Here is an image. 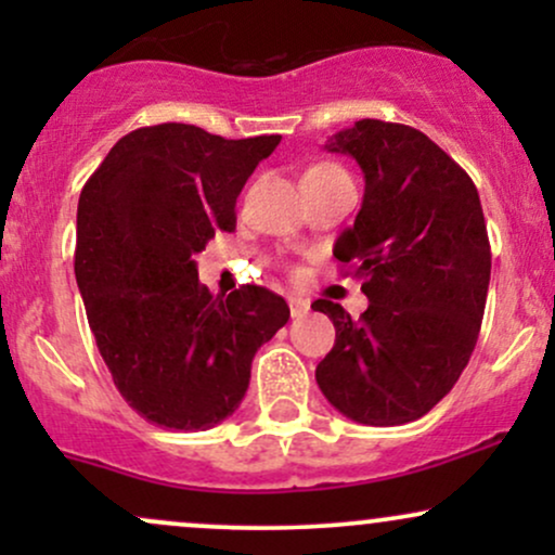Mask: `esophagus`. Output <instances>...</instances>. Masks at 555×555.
<instances>
[{"label": "esophagus", "instance_id": "obj_1", "mask_svg": "<svg viewBox=\"0 0 555 555\" xmlns=\"http://www.w3.org/2000/svg\"><path fill=\"white\" fill-rule=\"evenodd\" d=\"M308 310H310L308 299H305V297H289V313H292V318L308 315Z\"/></svg>", "mask_w": 555, "mask_h": 555}]
</instances>
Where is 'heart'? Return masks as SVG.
Wrapping results in <instances>:
<instances>
[{
  "instance_id": "1",
  "label": "heart",
  "mask_w": 555,
  "mask_h": 555,
  "mask_svg": "<svg viewBox=\"0 0 555 555\" xmlns=\"http://www.w3.org/2000/svg\"><path fill=\"white\" fill-rule=\"evenodd\" d=\"M315 171H336V167H331V164H321V167H310L305 175H315Z\"/></svg>"
}]
</instances>
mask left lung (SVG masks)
<instances>
[{
  "label": "left lung",
  "mask_w": 555,
  "mask_h": 555,
  "mask_svg": "<svg viewBox=\"0 0 555 555\" xmlns=\"http://www.w3.org/2000/svg\"><path fill=\"white\" fill-rule=\"evenodd\" d=\"M365 175L358 219L334 245L371 299L352 318L331 299L334 349L315 380L344 417L404 425L454 388L486 310L490 242L469 175L415 127L360 119L328 138Z\"/></svg>",
  "instance_id": "8db88e82"
}]
</instances>
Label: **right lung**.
Segmentation results:
<instances>
[{
    "instance_id": "right-lung-1",
    "label": "right lung",
    "mask_w": 555,
    "mask_h": 555,
    "mask_svg": "<svg viewBox=\"0 0 555 555\" xmlns=\"http://www.w3.org/2000/svg\"><path fill=\"white\" fill-rule=\"evenodd\" d=\"M279 140L140 127L82 188L75 279L88 323L117 391L158 428L208 430L232 415L260 344L289 321L266 286L214 297L193 260L237 224V195Z\"/></svg>"
}]
</instances>
